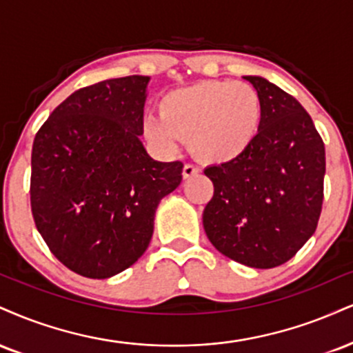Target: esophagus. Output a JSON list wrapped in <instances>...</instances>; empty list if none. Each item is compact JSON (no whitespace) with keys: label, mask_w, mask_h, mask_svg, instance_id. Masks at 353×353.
Segmentation results:
<instances>
[{"label":"esophagus","mask_w":353,"mask_h":353,"mask_svg":"<svg viewBox=\"0 0 353 353\" xmlns=\"http://www.w3.org/2000/svg\"><path fill=\"white\" fill-rule=\"evenodd\" d=\"M197 172H199V169L195 168V165H192V164H185L184 168H182V176H184V179L194 177Z\"/></svg>","instance_id":"1"}]
</instances>
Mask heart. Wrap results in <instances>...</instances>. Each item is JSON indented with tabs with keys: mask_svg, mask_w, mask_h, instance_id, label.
Wrapping results in <instances>:
<instances>
[{
	"mask_svg": "<svg viewBox=\"0 0 353 353\" xmlns=\"http://www.w3.org/2000/svg\"><path fill=\"white\" fill-rule=\"evenodd\" d=\"M158 114L144 118V136L161 151L172 152L189 139L203 163L223 164L240 158L260 133L263 105L252 85L205 80L176 88L161 99Z\"/></svg>",
	"mask_w": 353,
	"mask_h": 353,
	"instance_id": "heart-1",
	"label": "heart"
}]
</instances>
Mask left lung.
Wrapping results in <instances>:
<instances>
[{
  "mask_svg": "<svg viewBox=\"0 0 353 353\" xmlns=\"http://www.w3.org/2000/svg\"><path fill=\"white\" fill-rule=\"evenodd\" d=\"M243 79L261 99L260 133L240 158L203 171L214 182V197L202 222L220 253L268 270L291 260L316 232L325 148L294 97L258 75Z\"/></svg>",
  "mask_w": 353,
  "mask_h": 353,
  "instance_id": "1",
  "label": "left lung"
}]
</instances>
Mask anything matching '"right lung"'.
Returning a JSON list of instances; mask_svg holds the SVG:
<instances>
[{"label": "right lung", "mask_w": 353, "mask_h": 353, "mask_svg": "<svg viewBox=\"0 0 353 353\" xmlns=\"http://www.w3.org/2000/svg\"><path fill=\"white\" fill-rule=\"evenodd\" d=\"M148 82L130 75L80 88L34 138V222L54 256L85 278L138 261L161 199L182 181L181 161H154L139 139Z\"/></svg>", "instance_id": "obj_1"}]
</instances>
